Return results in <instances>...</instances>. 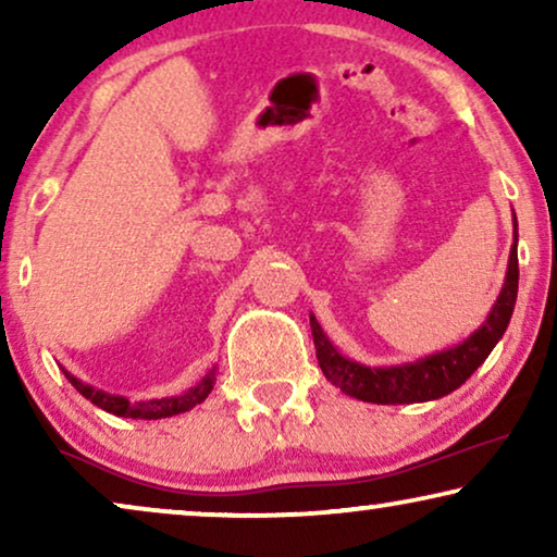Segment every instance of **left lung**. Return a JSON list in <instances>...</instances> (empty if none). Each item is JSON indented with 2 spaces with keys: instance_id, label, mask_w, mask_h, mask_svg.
<instances>
[{
  "instance_id": "1",
  "label": "left lung",
  "mask_w": 557,
  "mask_h": 557,
  "mask_svg": "<svg viewBox=\"0 0 557 557\" xmlns=\"http://www.w3.org/2000/svg\"><path fill=\"white\" fill-rule=\"evenodd\" d=\"M517 284H520V269H517V220H515V243L509 250V265L505 286L497 296L486 322L479 330L461 342V345L448 347L444 352L429 355L423 360L391 364V368H368L349 360L334 349L326 339L322 326L309 314L311 334H314L317 360L324 377L332 385H337L345 395H352L357 400L377 403V406H406V403H425L438 400L444 395L454 393L471 377L479 364H482L494 345L505 334L509 319H512L517 301Z\"/></svg>"
}]
</instances>
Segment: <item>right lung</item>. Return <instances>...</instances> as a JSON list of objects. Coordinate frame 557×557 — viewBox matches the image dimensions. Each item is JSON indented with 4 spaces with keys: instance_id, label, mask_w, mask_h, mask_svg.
<instances>
[{
    "instance_id": "right-lung-1",
    "label": "right lung",
    "mask_w": 557,
    "mask_h": 557,
    "mask_svg": "<svg viewBox=\"0 0 557 557\" xmlns=\"http://www.w3.org/2000/svg\"><path fill=\"white\" fill-rule=\"evenodd\" d=\"M65 377L71 380V385L78 391L83 398H88L94 406L103 408L106 413H113V416H121V418H141V421H157V418H170V416H177V413H185V410L195 408L197 403H202L208 398L212 385H215V370H210L208 375H205L200 383L195 387H189L182 395H172V398H162V400H136L132 403L124 395H111L106 391H96L94 385H86L81 383L78 377H73L71 372L63 370Z\"/></svg>"
}]
</instances>
